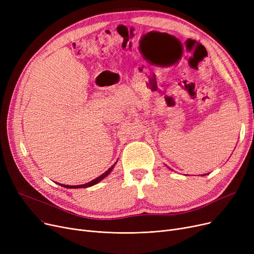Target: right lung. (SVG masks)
<instances>
[{"label":"right lung","mask_w":254,"mask_h":254,"mask_svg":"<svg viewBox=\"0 0 254 254\" xmlns=\"http://www.w3.org/2000/svg\"><path fill=\"white\" fill-rule=\"evenodd\" d=\"M115 164H116V163H115ZM115 164H114L113 166H111L105 173H103V174H102L101 176H99V177H97L96 179H93V180L89 181L88 183H85V184H82V185H64V184H61V183H58V184L64 186V188H65V189H85V188H89V186H92V185H95V184L99 183V182H100L101 180H103L105 177L108 176V175L110 174V173L112 172V170H113Z\"/></svg>","instance_id":"1"}]
</instances>
